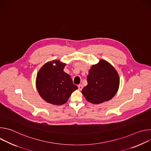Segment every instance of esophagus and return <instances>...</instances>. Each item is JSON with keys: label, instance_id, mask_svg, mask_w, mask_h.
I'll return each mask as SVG.
<instances>
[{"label": "esophagus", "instance_id": "obj_1", "mask_svg": "<svg viewBox=\"0 0 151 151\" xmlns=\"http://www.w3.org/2000/svg\"><path fill=\"white\" fill-rule=\"evenodd\" d=\"M78 88H79V90H82V89L83 87H82V85L81 84L78 85Z\"/></svg>", "mask_w": 151, "mask_h": 151}]
</instances>
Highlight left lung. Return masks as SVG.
<instances>
[{
    "label": "left lung",
    "instance_id": "obj_1",
    "mask_svg": "<svg viewBox=\"0 0 151 151\" xmlns=\"http://www.w3.org/2000/svg\"><path fill=\"white\" fill-rule=\"evenodd\" d=\"M87 80L88 84L82 89V93L86 100L94 104L111 100L119 88L117 72L110 63L103 60L91 67Z\"/></svg>",
    "mask_w": 151,
    "mask_h": 151
}]
</instances>
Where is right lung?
I'll use <instances>...</instances> for the list:
<instances>
[{
    "instance_id": "obj_1",
    "label": "right lung",
    "mask_w": 151,
    "mask_h": 151,
    "mask_svg": "<svg viewBox=\"0 0 151 151\" xmlns=\"http://www.w3.org/2000/svg\"><path fill=\"white\" fill-rule=\"evenodd\" d=\"M54 63L55 66L53 65ZM65 65L58 60H53L45 64L37 75V90L48 103L55 105L65 103L78 88L70 76L63 71Z\"/></svg>"
}]
</instances>
